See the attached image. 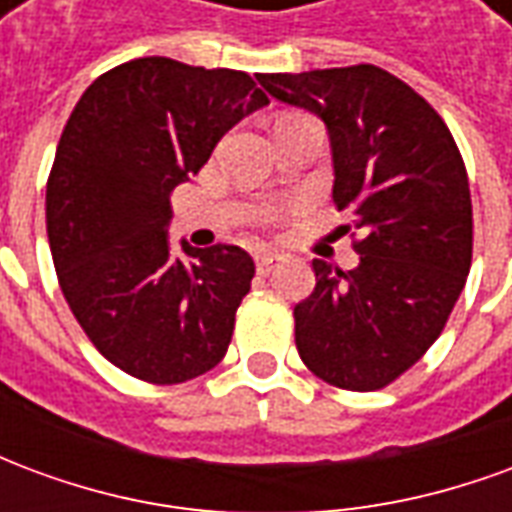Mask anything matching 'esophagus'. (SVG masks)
<instances>
[{"mask_svg":"<svg viewBox=\"0 0 512 512\" xmlns=\"http://www.w3.org/2000/svg\"><path fill=\"white\" fill-rule=\"evenodd\" d=\"M279 266V257L271 255V252H263L257 255V274H271L274 268Z\"/></svg>","mask_w":512,"mask_h":512,"instance_id":"obj_1","label":"esophagus"}]
</instances>
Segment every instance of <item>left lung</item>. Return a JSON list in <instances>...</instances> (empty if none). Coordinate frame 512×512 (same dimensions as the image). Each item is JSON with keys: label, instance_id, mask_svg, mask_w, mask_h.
Instances as JSON below:
<instances>
[{"label": "left lung", "instance_id": "left-lung-1", "mask_svg": "<svg viewBox=\"0 0 512 512\" xmlns=\"http://www.w3.org/2000/svg\"><path fill=\"white\" fill-rule=\"evenodd\" d=\"M257 82L321 117L334 205L362 235L351 271L312 260L315 290L293 310L301 362L340 389H381L436 343L469 277L472 197L458 145L422 95L376 65Z\"/></svg>", "mask_w": 512, "mask_h": 512}]
</instances>
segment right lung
<instances>
[{
	"label": "right lung",
	"instance_id": "right-lung-1",
	"mask_svg": "<svg viewBox=\"0 0 512 512\" xmlns=\"http://www.w3.org/2000/svg\"><path fill=\"white\" fill-rule=\"evenodd\" d=\"M266 104L244 71L139 57L68 117L46 186L51 257L84 334L128 376L183 384L227 354L255 263L230 244L172 255L169 194Z\"/></svg>",
	"mask_w": 512,
	"mask_h": 512
}]
</instances>
